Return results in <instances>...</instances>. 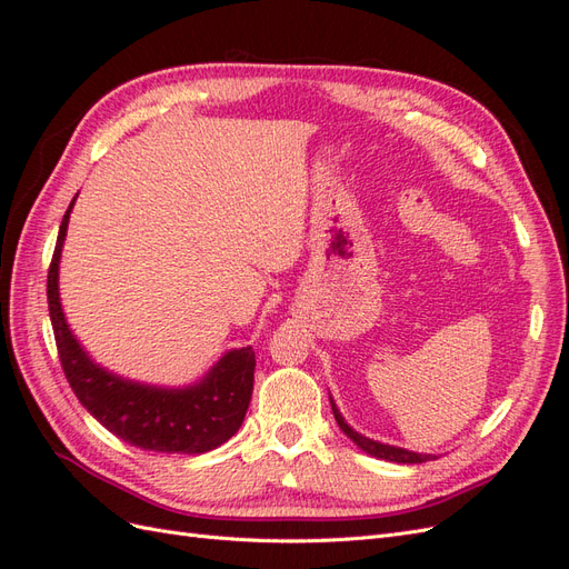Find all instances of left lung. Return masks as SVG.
I'll use <instances>...</instances> for the list:
<instances>
[{
  "mask_svg": "<svg viewBox=\"0 0 569 569\" xmlns=\"http://www.w3.org/2000/svg\"><path fill=\"white\" fill-rule=\"evenodd\" d=\"M330 403H332V412H335V420H337V425H339V429L343 435H347L358 449H363L366 453H370V456H375V458H382V460H389V462H408V465H412V462H425V460H432V456H427V453H412V451H406V449H399V446H389V443H380V441H372V439H368V437H363V435H358L356 429H351L347 422H343V418H341V412L337 410V406H335V401L330 399Z\"/></svg>",
  "mask_w": 569,
  "mask_h": 569,
  "instance_id": "1",
  "label": "left lung"
}]
</instances>
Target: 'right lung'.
Masks as SVG:
<instances>
[{
  "label": "right lung",
  "mask_w": 569,
  "mask_h": 569,
  "mask_svg": "<svg viewBox=\"0 0 569 569\" xmlns=\"http://www.w3.org/2000/svg\"><path fill=\"white\" fill-rule=\"evenodd\" d=\"M73 203L61 220L47 274L49 318L68 385L92 418L137 449L189 456L218 449L244 422L253 391V349L228 351L201 382L182 389L140 385L97 366L73 337L59 299V261Z\"/></svg>",
  "instance_id": "right-lung-1"
}]
</instances>
